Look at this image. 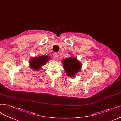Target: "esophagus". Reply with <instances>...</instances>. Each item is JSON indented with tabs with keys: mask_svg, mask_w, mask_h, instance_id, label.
Listing matches in <instances>:
<instances>
[{
	"mask_svg": "<svg viewBox=\"0 0 121 121\" xmlns=\"http://www.w3.org/2000/svg\"><path fill=\"white\" fill-rule=\"evenodd\" d=\"M53 57L55 59L57 60L58 59V54L56 53H54L53 54Z\"/></svg>",
	"mask_w": 121,
	"mask_h": 121,
	"instance_id": "1",
	"label": "esophagus"
}]
</instances>
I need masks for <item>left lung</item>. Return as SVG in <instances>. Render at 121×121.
I'll list each match as a JSON object with an SVG mask.
<instances>
[{
    "instance_id": "obj_1",
    "label": "left lung",
    "mask_w": 121,
    "mask_h": 121,
    "mask_svg": "<svg viewBox=\"0 0 121 121\" xmlns=\"http://www.w3.org/2000/svg\"><path fill=\"white\" fill-rule=\"evenodd\" d=\"M64 71L68 76L75 77L81 68V62L75 57H69L62 60Z\"/></svg>"
}]
</instances>
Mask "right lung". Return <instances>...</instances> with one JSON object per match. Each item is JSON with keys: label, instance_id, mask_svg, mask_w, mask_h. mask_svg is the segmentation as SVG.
Here are the masks:
<instances>
[{"label": "right lung", "instance_id": "obj_1", "mask_svg": "<svg viewBox=\"0 0 121 121\" xmlns=\"http://www.w3.org/2000/svg\"><path fill=\"white\" fill-rule=\"evenodd\" d=\"M51 58L49 56L42 55L37 57H34L29 61L30 67L35 71H38Z\"/></svg>", "mask_w": 121, "mask_h": 121}]
</instances>
